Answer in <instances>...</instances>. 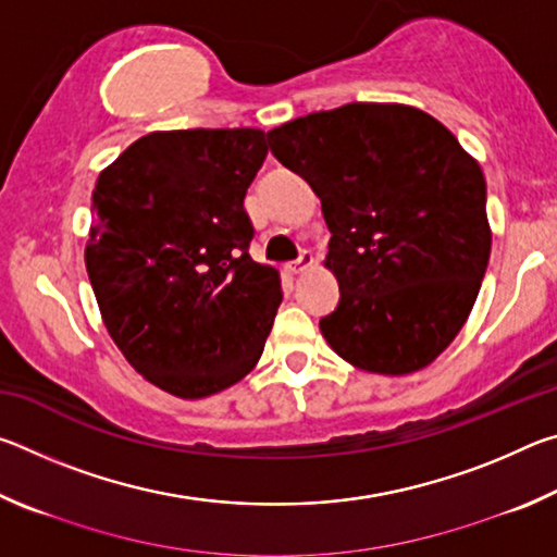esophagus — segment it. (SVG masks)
Segmentation results:
<instances>
[{"label": "esophagus", "mask_w": 557, "mask_h": 557, "mask_svg": "<svg viewBox=\"0 0 557 557\" xmlns=\"http://www.w3.org/2000/svg\"><path fill=\"white\" fill-rule=\"evenodd\" d=\"M314 256L309 250H301V256L295 262H287V272L289 275H301V272H307L309 268H314Z\"/></svg>", "instance_id": "1"}]
</instances>
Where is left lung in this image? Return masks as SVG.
<instances>
[{
    "mask_svg": "<svg viewBox=\"0 0 557 557\" xmlns=\"http://www.w3.org/2000/svg\"><path fill=\"white\" fill-rule=\"evenodd\" d=\"M268 145L312 186L332 231L324 268L342 299L319 322L326 344L369 373L425 369L461 332L488 265L482 166L400 102L309 112Z\"/></svg>",
    "mask_w": 557,
    "mask_h": 557,
    "instance_id": "obj_1",
    "label": "left lung"
}]
</instances>
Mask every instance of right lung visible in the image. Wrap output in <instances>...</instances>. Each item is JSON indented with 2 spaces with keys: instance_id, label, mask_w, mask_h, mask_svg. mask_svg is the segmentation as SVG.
<instances>
[{
  "instance_id": "1",
  "label": "right lung",
  "mask_w": 557,
  "mask_h": 557,
  "mask_svg": "<svg viewBox=\"0 0 557 557\" xmlns=\"http://www.w3.org/2000/svg\"><path fill=\"white\" fill-rule=\"evenodd\" d=\"M265 132L159 129L98 176L86 268L100 317L145 381L209 398L260 361L282 301L280 272L248 256L243 209Z\"/></svg>"
}]
</instances>
